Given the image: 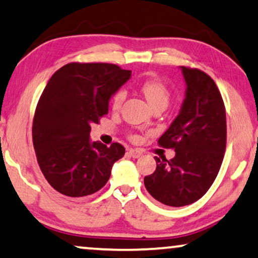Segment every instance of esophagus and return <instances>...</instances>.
Here are the masks:
<instances>
[{"mask_svg":"<svg viewBox=\"0 0 258 258\" xmlns=\"http://www.w3.org/2000/svg\"><path fill=\"white\" fill-rule=\"evenodd\" d=\"M127 154L130 155V157H132L133 159H138L141 155V152H139V151H137V150H130L128 152H127Z\"/></svg>","mask_w":258,"mask_h":258,"instance_id":"esophagus-1","label":"esophagus"}]
</instances>
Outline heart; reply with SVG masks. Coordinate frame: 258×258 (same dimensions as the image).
<instances>
[{"instance_id":"1","label":"heart","mask_w":258,"mask_h":258,"mask_svg":"<svg viewBox=\"0 0 258 258\" xmlns=\"http://www.w3.org/2000/svg\"><path fill=\"white\" fill-rule=\"evenodd\" d=\"M140 91L146 98L148 104L152 107L158 106V105H162V106H167L169 101V91L166 88V85L161 81L155 78L146 79L140 84ZM126 92L124 90H119L115 92L112 99V107L113 110H119L121 106L122 101L125 100Z\"/></svg>"}]
</instances>
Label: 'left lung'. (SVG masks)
<instances>
[{"label": "left lung", "instance_id": "left-lung-1", "mask_svg": "<svg viewBox=\"0 0 258 258\" xmlns=\"http://www.w3.org/2000/svg\"><path fill=\"white\" fill-rule=\"evenodd\" d=\"M186 92L179 114L158 143L175 157H154L157 169L144 183L155 200L170 207L201 199L216 179L227 141L226 108L215 82L198 69L180 67Z\"/></svg>", "mask_w": 258, "mask_h": 258}]
</instances>
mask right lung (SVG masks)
I'll use <instances>...</instances> for the list:
<instances>
[{
	"label": "right lung",
	"instance_id": "obj_1",
	"mask_svg": "<svg viewBox=\"0 0 258 258\" xmlns=\"http://www.w3.org/2000/svg\"><path fill=\"white\" fill-rule=\"evenodd\" d=\"M130 78V70L107 63H70L50 78L36 107L32 141L43 175L60 194L96 193L124 157L122 145L91 141L90 132Z\"/></svg>",
	"mask_w": 258,
	"mask_h": 258
}]
</instances>
